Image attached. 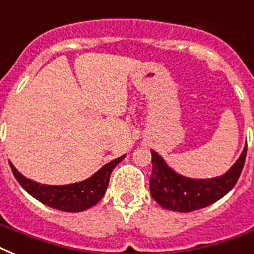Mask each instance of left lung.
<instances>
[{"mask_svg": "<svg viewBox=\"0 0 254 254\" xmlns=\"http://www.w3.org/2000/svg\"><path fill=\"white\" fill-rule=\"evenodd\" d=\"M245 155L247 146L237 162L221 177L212 179H191L175 173L155 151H151V196L161 207L170 211L192 212L205 208L227 195L236 185L244 167Z\"/></svg>", "mask_w": 254, "mask_h": 254, "instance_id": "obj_1", "label": "left lung"}]
</instances>
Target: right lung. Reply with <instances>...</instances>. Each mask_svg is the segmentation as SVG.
<instances>
[{
    "instance_id": "right-lung-1",
    "label": "right lung",
    "mask_w": 254,
    "mask_h": 254,
    "mask_svg": "<svg viewBox=\"0 0 254 254\" xmlns=\"http://www.w3.org/2000/svg\"><path fill=\"white\" fill-rule=\"evenodd\" d=\"M124 157L125 155L104 165L97 173L93 174L91 178H88L85 181L64 186L41 185V183H37V182L23 177L13 166L11 162H10V167H11L14 177L19 182V185L37 200L46 204L47 207L59 209V211L80 212V211L91 208L92 205L99 203L100 199L104 196V193L107 191L111 173L123 161Z\"/></svg>"
}]
</instances>
